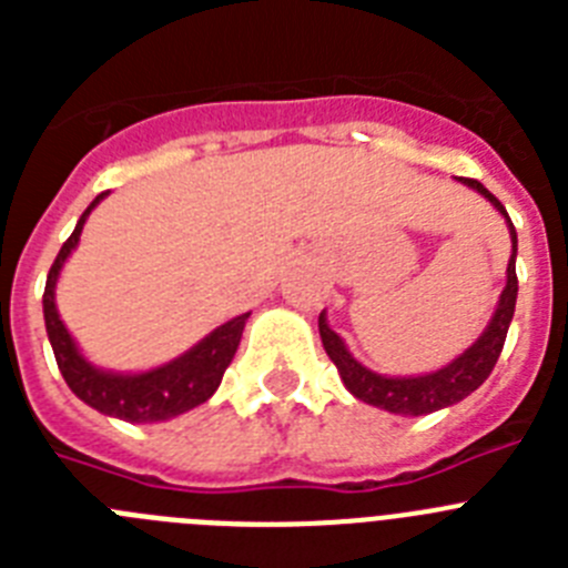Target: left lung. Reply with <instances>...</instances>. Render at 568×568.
Segmentation results:
<instances>
[{"label":"left lung","mask_w":568,"mask_h":568,"mask_svg":"<svg viewBox=\"0 0 568 568\" xmlns=\"http://www.w3.org/2000/svg\"><path fill=\"white\" fill-rule=\"evenodd\" d=\"M460 184H466L469 190L480 193L491 207L498 210L506 219V227H509L511 239V255L509 267H506V287L500 293L498 307L491 313L489 324H486L484 333L478 335V341L464 349L458 358H453L446 366L435 369V373L424 375H381L373 373L369 366L361 364L349 349H346L344 338L335 333L327 324V310L318 315V333L321 344L327 349L329 361L338 366V375L344 381V386L358 400L369 406H378L393 415H429L446 409V406L458 404L466 395H471L489 378V373L495 369L500 358V349H504L506 333H509L511 315H515V301H518V275H515V258H518V233L511 227V219L506 213L504 204L489 193L480 182L475 179H458Z\"/></svg>","instance_id":"left-lung-1"}]
</instances>
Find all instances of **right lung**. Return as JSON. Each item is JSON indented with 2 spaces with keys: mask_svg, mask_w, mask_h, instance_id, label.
<instances>
[{
  "mask_svg": "<svg viewBox=\"0 0 568 568\" xmlns=\"http://www.w3.org/2000/svg\"><path fill=\"white\" fill-rule=\"evenodd\" d=\"M104 195L108 193H99L90 202V207L77 222V230L64 241L53 267H50L42 295L44 327H48L50 346H53V355H57L59 373H62V378L68 381V386L79 400L93 406L97 413L128 420V424H159V420H170L175 415L190 413L193 406L204 404L219 389L224 369H227L235 349H239L241 333H244L250 313L235 315L227 324L204 335L199 344L190 346L187 353L162 366L144 369V373H113V369L90 364L77 341H73V335L64 327V321L59 318L57 281L62 275L64 261L77 250L90 210L97 207Z\"/></svg>",
  "mask_w": 568,
  "mask_h": 568,
  "instance_id": "1",
  "label": "right lung"
}]
</instances>
